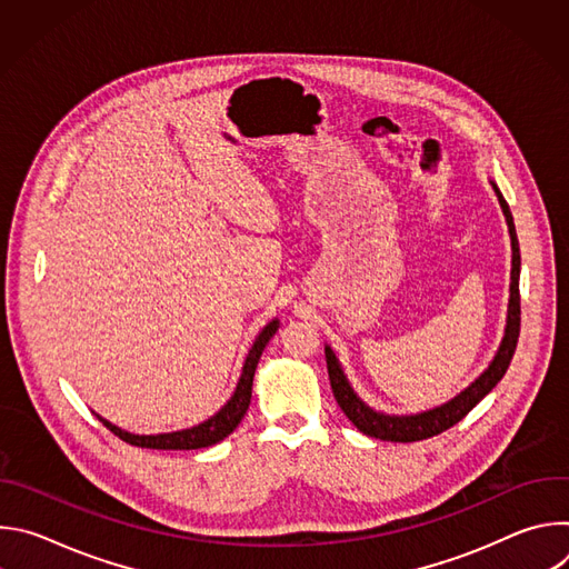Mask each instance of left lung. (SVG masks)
<instances>
[{
	"instance_id": "obj_1",
	"label": "left lung",
	"mask_w": 569,
	"mask_h": 569,
	"mask_svg": "<svg viewBox=\"0 0 569 569\" xmlns=\"http://www.w3.org/2000/svg\"><path fill=\"white\" fill-rule=\"evenodd\" d=\"M491 187L498 196V202L502 207V213L509 224V236H511V286H509V310H507V327H505V338L498 347V353L493 356L491 365L486 367L463 391H459L455 398L448 402L439 405V408L419 412V415H385L376 412L373 408L353 391L349 378L345 376V369L333 353V349L327 345L323 347V353H327V367H329V378L333 387V396L342 412L349 417V421L367 437L380 439V441H398V443H412V441H423L435 435H441L443 430L452 428L459 423L475 405L489 393L507 373L511 358L516 353L518 336H520V248H518V236H516V224L513 216L509 211V204L505 196L500 193L498 184L491 180Z\"/></svg>"
}]
</instances>
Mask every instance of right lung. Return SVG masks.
<instances>
[{"label": "right lung", "mask_w": 569, "mask_h": 569, "mask_svg": "<svg viewBox=\"0 0 569 569\" xmlns=\"http://www.w3.org/2000/svg\"><path fill=\"white\" fill-rule=\"evenodd\" d=\"M277 329H279V319L268 321L266 327L261 329V333L257 336L246 362H242V371H240V378H238V385H236L231 398L207 421H202L193 428H187V430L164 432V435H132V432L121 430L119 426L110 423L101 415H97L99 421L110 432H114L119 439H123L126 443L137 446V448H150V450H198V448H209V446L222 441L227 435H231L236 430V426L240 423L242 417H246V412L250 408L257 365L261 360V353H263L266 345L277 333Z\"/></svg>", "instance_id": "obj_1"}]
</instances>
